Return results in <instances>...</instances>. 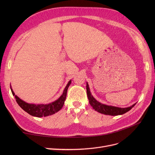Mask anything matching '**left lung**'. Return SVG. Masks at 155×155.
<instances>
[{
    "instance_id": "1",
    "label": "left lung",
    "mask_w": 155,
    "mask_h": 155,
    "mask_svg": "<svg viewBox=\"0 0 155 155\" xmlns=\"http://www.w3.org/2000/svg\"><path fill=\"white\" fill-rule=\"evenodd\" d=\"M87 94L88 96V99L89 101V104L92 107V108L97 112H100V113L106 114V115H111V116H117V115H121L126 113L127 112L130 110L132 108L136 105L134 104L132 106L127 108H120L117 107L113 106H109L107 105L102 104L101 103L98 102L97 100H95L91 93L90 92V89H89L88 85L87 83Z\"/></svg>"
}]
</instances>
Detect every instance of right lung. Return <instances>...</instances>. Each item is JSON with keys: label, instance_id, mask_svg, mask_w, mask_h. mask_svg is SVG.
I'll return each mask as SVG.
<instances>
[{"label": "right lung", "instance_id": "1", "mask_svg": "<svg viewBox=\"0 0 155 155\" xmlns=\"http://www.w3.org/2000/svg\"><path fill=\"white\" fill-rule=\"evenodd\" d=\"M70 83H71V81H70L68 83L67 85L65 87L63 91V94L61 96V97L58 100L47 105H35L27 104V103L22 101L19 97L15 95V93L12 91L11 86L10 88L12 92V94L13 96H15V100L18 105H19L23 110L26 111L27 113H28L29 114L33 116L43 117L54 114L62 109L65 99H66L68 88L70 86Z\"/></svg>", "mask_w": 155, "mask_h": 155}]
</instances>
